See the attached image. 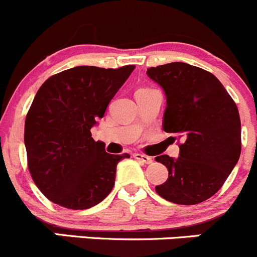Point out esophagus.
<instances>
[{
    "label": "esophagus",
    "mask_w": 257,
    "mask_h": 257,
    "mask_svg": "<svg viewBox=\"0 0 257 257\" xmlns=\"http://www.w3.org/2000/svg\"><path fill=\"white\" fill-rule=\"evenodd\" d=\"M134 157L136 160H139L140 162H142V164H152L154 162V160H152V157L150 156H146V155H142V154H135Z\"/></svg>",
    "instance_id": "34e87169"
}]
</instances>
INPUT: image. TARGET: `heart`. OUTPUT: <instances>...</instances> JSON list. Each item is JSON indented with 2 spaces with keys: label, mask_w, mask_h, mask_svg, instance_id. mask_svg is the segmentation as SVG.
<instances>
[{
  "label": "heart",
  "mask_w": 257,
  "mask_h": 257,
  "mask_svg": "<svg viewBox=\"0 0 257 257\" xmlns=\"http://www.w3.org/2000/svg\"><path fill=\"white\" fill-rule=\"evenodd\" d=\"M140 90H147V88H139V90H137V91H140Z\"/></svg>",
  "instance_id": "obj_1"
}]
</instances>
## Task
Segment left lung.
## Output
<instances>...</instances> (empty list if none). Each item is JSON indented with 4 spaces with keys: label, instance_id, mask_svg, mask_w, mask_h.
I'll use <instances>...</instances> for the list:
<instances>
[{
    "label": "left lung",
    "instance_id": "left-lung-1",
    "mask_svg": "<svg viewBox=\"0 0 257 257\" xmlns=\"http://www.w3.org/2000/svg\"><path fill=\"white\" fill-rule=\"evenodd\" d=\"M166 96L164 131L182 139L177 159L156 157L169 179L155 187L165 200L196 205L215 195L241 154V122L236 103L212 73L185 62L147 68Z\"/></svg>",
    "mask_w": 257,
    "mask_h": 257
}]
</instances>
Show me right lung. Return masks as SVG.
<instances>
[{"mask_svg": "<svg viewBox=\"0 0 257 257\" xmlns=\"http://www.w3.org/2000/svg\"><path fill=\"white\" fill-rule=\"evenodd\" d=\"M134 65L77 66L51 76L34 98L25 122L30 174L50 201L71 210L100 204L111 192L118 161L91 137Z\"/></svg>", "mask_w": 257, "mask_h": 257, "instance_id": "obj_1", "label": "right lung"}]
</instances>
